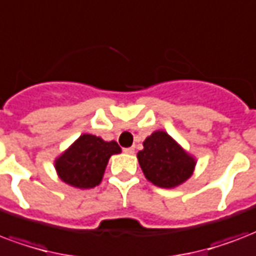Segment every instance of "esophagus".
Segmentation results:
<instances>
[{"label":"esophagus","mask_w":256,"mask_h":256,"mask_svg":"<svg viewBox=\"0 0 256 256\" xmlns=\"http://www.w3.org/2000/svg\"><path fill=\"white\" fill-rule=\"evenodd\" d=\"M124 152L132 155V154L135 152V148H134V147H130V148H124Z\"/></svg>","instance_id":"34e87169"}]
</instances>
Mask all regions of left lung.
I'll return each instance as SVG.
<instances>
[{
	"label": "left lung",
	"instance_id": "1",
	"mask_svg": "<svg viewBox=\"0 0 256 256\" xmlns=\"http://www.w3.org/2000/svg\"><path fill=\"white\" fill-rule=\"evenodd\" d=\"M138 152L146 178L155 186L172 189L192 176L196 159L164 130H155L143 142Z\"/></svg>",
	"mask_w": 256,
	"mask_h": 256
}]
</instances>
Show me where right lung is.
Returning <instances> with one entry per match:
<instances>
[{
    "instance_id": "obj_1",
    "label": "right lung",
    "mask_w": 256,
    "mask_h": 256,
    "mask_svg": "<svg viewBox=\"0 0 256 256\" xmlns=\"http://www.w3.org/2000/svg\"><path fill=\"white\" fill-rule=\"evenodd\" d=\"M118 144L105 142L98 136L84 134L55 160L59 178L78 189H92L101 184L108 160L120 154Z\"/></svg>"
}]
</instances>
